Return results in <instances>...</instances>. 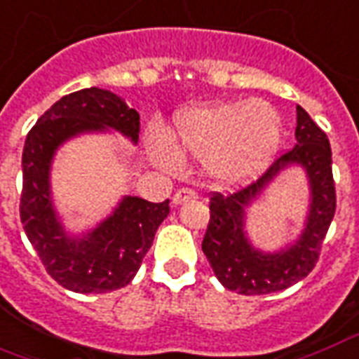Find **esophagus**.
<instances>
[{
    "label": "esophagus",
    "mask_w": 359,
    "mask_h": 359,
    "mask_svg": "<svg viewBox=\"0 0 359 359\" xmlns=\"http://www.w3.org/2000/svg\"><path fill=\"white\" fill-rule=\"evenodd\" d=\"M196 198H198L196 190H191V188H180V190L175 191L173 203L179 205V203H182V201H188V199H196Z\"/></svg>",
    "instance_id": "34e87169"
}]
</instances>
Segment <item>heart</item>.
<instances>
[{"label":"heart","mask_w":359,"mask_h":359,"mask_svg":"<svg viewBox=\"0 0 359 359\" xmlns=\"http://www.w3.org/2000/svg\"><path fill=\"white\" fill-rule=\"evenodd\" d=\"M175 137L180 149L205 160L207 171L220 184L252 179L280 143V120L264 101L224 103L184 113L177 120ZM152 152L163 168L179 163L171 137L154 133Z\"/></svg>","instance_id":"obj_1"}]
</instances>
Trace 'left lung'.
Wrapping results in <instances>:
<instances>
[{"label": "left lung", "mask_w": 359, "mask_h": 359, "mask_svg": "<svg viewBox=\"0 0 359 359\" xmlns=\"http://www.w3.org/2000/svg\"><path fill=\"white\" fill-rule=\"evenodd\" d=\"M295 141V147L275 158L258 182L233 194L210 191V218L201 248L216 278L231 292L264 295L286 290L307 277L318 262L322 243L335 215L337 196L332 171V147L327 135L301 107H297ZM290 163H301L308 169L311 179L313 205L308 228L302 239L284 253H256L242 233V209L280 168Z\"/></svg>", "instance_id": "left-lung-1"}]
</instances>
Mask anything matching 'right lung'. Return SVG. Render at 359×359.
<instances>
[{"mask_svg": "<svg viewBox=\"0 0 359 359\" xmlns=\"http://www.w3.org/2000/svg\"><path fill=\"white\" fill-rule=\"evenodd\" d=\"M114 128L139 139V113L113 92L86 88L64 95L29 130L22 152L20 220L27 239L58 284L79 294L124 288L135 277L169 215V199L150 203L126 198L100 228L84 239H71L56 220L48 196V168L60 143L81 131Z\"/></svg>", "mask_w": 359, "mask_h": 359, "instance_id": "add662e5", "label": "right lung"}]
</instances>
